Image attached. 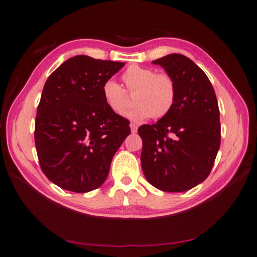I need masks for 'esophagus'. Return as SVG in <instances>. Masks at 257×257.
Wrapping results in <instances>:
<instances>
[{
    "instance_id": "esophagus-1",
    "label": "esophagus",
    "mask_w": 257,
    "mask_h": 257,
    "mask_svg": "<svg viewBox=\"0 0 257 257\" xmlns=\"http://www.w3.org/2000/svg\"><path fill=\"white\" fill-rule=\"evenodd\" d=\"M130 127H131V131H132V133H136V132H138V125H136V124L131 123V124H130Z\"/></svg>"
}]
</instances>
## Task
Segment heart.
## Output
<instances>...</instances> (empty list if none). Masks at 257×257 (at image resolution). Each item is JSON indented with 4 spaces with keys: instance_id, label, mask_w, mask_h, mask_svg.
I'll return each mask as SVG.
<instances>
[{
    "instance_id": "obj_1",
    "label": "heart",
    "mask_w": 257,
    "mask_h": 257,
    "mask_svg": "<svg viewBox=\"0 0 257 257\" xmlns=\"http://www.w3.org/2000/svg\"><path fill=\"white\" fill-rule=\"evenodd\" d=\"M124 89L113 80L102 85V96L106 106L117 115H124L132 104L134 95L135 109L127 117L142 122L150 117L162 118L173 110L177 99V85L174 78L166 72H157L153 68L132 65L121 77Z\"/></svg>"
}]
</instances>
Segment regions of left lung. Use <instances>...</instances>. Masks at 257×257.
Instances as JSON below:
<instances>
[{"label": "left lung", "instance_id": "1", "mask_svg": "<svg viewBox=\"0 0 257 257\" xmlns=\"http://www.w3.org/2000/svg\"><path fill=\"white\" fill-rule=\"evenodd\" d=\"M174 78L173 110L155 124L139 127L143 141L141 163L151 185L181 192L209 176L220 148V111L212 84L195 62L180 54L153 61Z\"/></svg>", "mask_w": 257, "mask_h": 257}]
</instances>
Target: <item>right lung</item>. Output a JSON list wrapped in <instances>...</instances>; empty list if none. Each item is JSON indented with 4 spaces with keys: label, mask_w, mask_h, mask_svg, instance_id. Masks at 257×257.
Masks as SVG:
<instances>
[{
    "label": "right lung",
    "mask_w": 257,
    "mask_h": 257,
    "mask_svg": "<svg viewBox=\"0 0 257 257\" xmlns=\"http://www.w3.org/2000/svg\"><path fill=\"white\" fill-rule=\"evenodd\" d=\"M124 65L75 56L44 85L35 146L43 173L62 189L83 193L99 188L131 133L128 119L113 113L102 96V85Z\"/></svg>",
    "instance_id": "add662e5"
}]
</instances>
